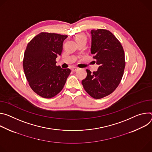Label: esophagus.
<instances>
[{"mask_svg":"<svg viewBox=\"0 0 152 152\" xmlns=\"http://www.w3.org/2000/svg\"><path fill=\"white\" fill-rule=\"evenodd\" d=\"M71 70H72L73 72H75V71H76L78 70V68H77V67H72V68H71Z\"/></svg>","mask_w":152,"mask_h":152,"instance_id":"esophagus-1","label":"esophagus"}]
</instances>
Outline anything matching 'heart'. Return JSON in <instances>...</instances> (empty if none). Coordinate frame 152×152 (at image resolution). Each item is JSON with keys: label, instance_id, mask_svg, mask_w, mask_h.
Returning <instances> with one entry per match:
<instances>
[{"label": "heart", "instance_id": "1", "mask_svg": "<svg viewBox=\"0 0 152 152\" xmlns=\"http://www.w3.org/2000/svg\"><path fill=\"white\" fill-rule=\"evenodd\" d=\"M75 39L77 44L81 42H84L86 43L87 41V37L86 36V35L84 34H77L75 37Z\"/></svg>", "mask_w": 152, "mask_h": 152}]
</instances>
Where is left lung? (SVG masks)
I'll use <instances>...</instances> for the list:
<instances>
[{
  "label": "left lung",
  "instance_id": "left-lung-1",
  "mask_svg": "<svg viewBox=\"0 0 152 152\" xmlns=\"http://www.w3.org/2000/svg\"><path fill=\"white\" fill-rule=\"evenodd\" d=\"M91 54L99 65L82 80L84 89L92 97L100 99L112 93L119 85L125 67L124 51L121 43L109 31L91 30Z\"/></svg>",
  "mask_w": 152,
  "mask_h": 152
}]
</instances>
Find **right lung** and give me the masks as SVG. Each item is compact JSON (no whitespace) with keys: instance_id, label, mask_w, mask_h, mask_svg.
Masks as SVG:
<instances>
[{"instance_id":"1","label":"right lung","mask_w":152,"mask_h":152,"mask_svg":"<svg viewBox=\"0 0 152 152\" xmlns=\"http://www.w3.org/2000/svg\"><path fill=\"white\" fill-rule=\"evenodd\" d=\"M66 35L41 32L28 44L23 66L26 78L32 91L39 96L50 98L63 88L71 73L69 69L56 66L61 56Z\"/></svg>"}]
</instances>
